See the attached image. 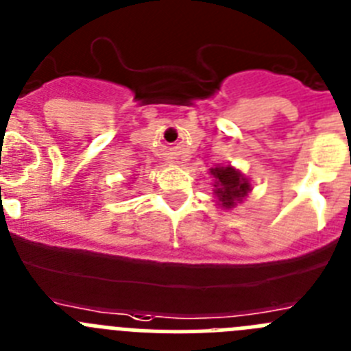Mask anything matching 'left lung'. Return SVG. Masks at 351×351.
I'll return each mask as SVG.
<instances>
[{"label":"left lung","instance_id":"left-lung-1","mask_svg":"<svg viewBox=\"0 0 351 351\" xmlns=\"http://www.w3.org/2000/svg\"><path fill=\"white\" fill-rule=\"evenodd\" d=\"M210 172L217 179V182L214 186L223 207L231 208L237 202L242 200L247 193H249V181H245L242 178V173L239 170L231 169V167H219V169L215 167V169H210Z\"/></svg>","mask_w":351,"mask_h":351}]
</instances>
